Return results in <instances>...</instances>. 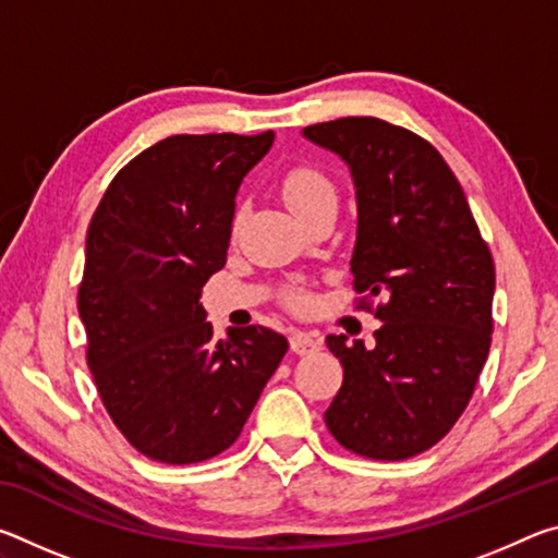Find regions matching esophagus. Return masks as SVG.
<instances>
[{"mask_svg": "<svg viewBox=\"0 0 558 558\" xmlns=\"http://www.w3.org/2000/svg\"><path fill=\"white\" fill-rule=\"evenodd\" d=\"M319 344H323V339H319V335H313V332H292L290 335V349L295 354H313L319 349Z\"/></svg>", "mask_w": 558, "mask_h": 558, "instance_id": "1", "label": "esophagus"}]
</instances>
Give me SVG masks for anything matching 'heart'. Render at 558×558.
Instances as JSON below:
<instances>
[{
	"label": "heart",
	"instance_id": "b5f03b06",
	"mask_svg": "<svg viewBox=\"0 0 558 558\" xmlns=\"http://www.w3.org/2000/svg\"><path fill=\"white\" fill-rule=\"evenodd\" d=\"M282 199L295 211L302 221H310L317 211L327 209V206H337V186L335 179L329 177L323 167L315 162H302L290 167L280 179ZM241 219V214H239ZM235 219V223H239ZM282 302L290 310H307L310 295L302 288H290L282 295Z\"/></svg>",
	"mask_w": 558,
	"mask_h": 558
}]
</instances>
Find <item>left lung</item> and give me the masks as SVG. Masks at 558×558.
Masks as SVG:
<instances>
[{"instance_id":"1","label":"left lung","mask_w":558,"mask_h":558,"mask_svg":"<svg viewBox=\"0 0 558 558\" xmlns=\"http://www.w3.org/2000/svg\"><path fill=\"white\" fill-rule=\"evenodd\" d=\"M302 135L352 169L356 307L384 323L374 349L327 337L344 379L325 423L362 458H413L456 426L487 362L493 253L428 140L379 118L317 122Z\"/></svg>"}]
</instances>
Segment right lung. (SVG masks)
<instances>
[{"mask_svg":"<svg viewBox=\"0 0 558 558\" xmlns=\"http://www.w3.org/2000/svg\"><path fill=\"white\" fill-rule=\"evenodd\" d=\"M272 137L159 140L112 177L90 219L86 362L116 428L149 460L192 465L231 448L288 352L260 325L216 342L199 302L226 266L241 179Z\"/></svg>","mask_w":558,"mask_h":558,"instance_id":"obj_1","label":"right lung"}]
</instances>
